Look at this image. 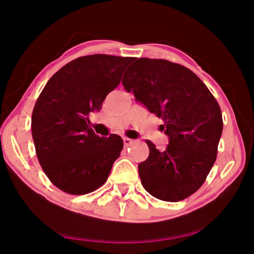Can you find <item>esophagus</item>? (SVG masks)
Instances as JSON below:
<instances>
[{
    "label": "esophagus",
    "instance_id": "esophagus-1",
    "mask_svg": "<svg viewBox=\"0 0 254 254\" xmlns=\"http://www.w3.org/2000/svg\"><path fill=\"white\" fill-rule=\"evenodd\" d=\"M123 143L124 147H128V145H131L133 143V140L128 139V137H123Z\"/></svg>",
    "mask_w": 254,
    "mask_h": 254
}]
</instances>
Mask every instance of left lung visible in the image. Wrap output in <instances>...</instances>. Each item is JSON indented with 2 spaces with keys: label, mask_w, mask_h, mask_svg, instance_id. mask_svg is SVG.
Instances as JSON below:
<instances>
[{
  "label": "left lung",
  "mask_w": 254,
  "mask_h": 254,
  "mask_svg": "<svg viewBox=\"0 0 254 254\" xmlns=\"http://www.w3.org/2000/svg\"><path fill=\"white\" fill-rule=\"evenodd\" d=\"M127 92L161 118L169 137L159 151L147 141L149 157L141 162V184L150 195L179 201L198 190L216 160L223 131L221 107L198 76L165 59L135 58L124 74Z\"/></svg>",
  "instance_id": "8db88e82"
}]
</instances>
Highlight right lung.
I'll use <instances>...</instances> for the list:
<instances>
[{"instance_id":"add662e5","label":"right lung","mask_w":254,"mask_h":254,"mask_svg":"<svg viewBox=\"0 0 254 254\" xmlns=\"http://www.w3.org/2000/svg\"><path fill=\"white\" fill-rule=\"evenodd\" d=\"M132 57L89 55L71 60L46 84L32 112L38 160L49 180L71 195L100 188L123 149L117 134L101 137L89 114L102 109Z\"/></svg>"}]
</instances>
